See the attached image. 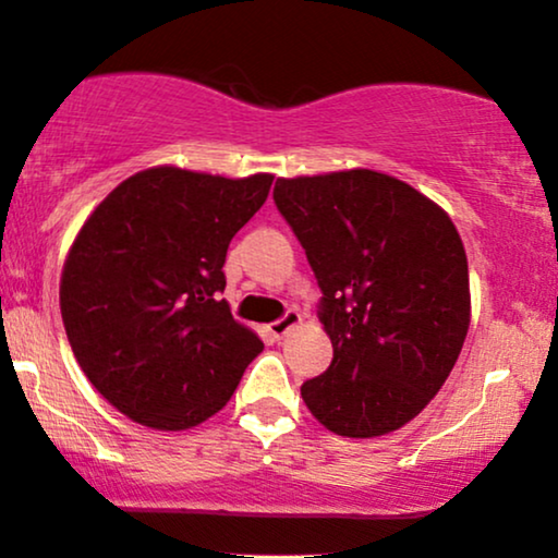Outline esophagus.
Segmentation results:
<instances>
[{
  "label": "esophagus",
  "instance_id": "34e87169",
  "mask_svg": "<svg viewBox=\"0 0 558 558\" xmlns=\"http://www.w3.org/2000/svg\"><path fill=\"white\" fill-rule=\"evenodd\" d=\"M300 319H302V315L296 310H287L284 315H281L279 319H274V323L269 325V330H271V335L274 338H284V335L292 330L294 325H300Z\"/></svg>",
  "mask_w": 558,
  "mask_h": 558
}]
</instances>
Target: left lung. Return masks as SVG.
I'll return each instance as SVG.
<instances>
[{
	"instance_id": "1",
	"label": "left lung",
	"mask_w": 558,
	"mask_h": 558,
	"mask_svg": "<svg viewBox=\"0 0 558 558\" xmlns=\"http://www.w3.org/2000/svg\"><path fill=\"white\" fill-rule=\"evenodd\" d=\"M274 203L315 271L332 363L302 399L340 437L411 422L454 368L470 327V274L445 210L373 170L277 180Z\"/></svg>"
}]
</instances>
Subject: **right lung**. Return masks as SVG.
I'll return each mask as SVG.
<instances>
[{
    "label": "right lung",
    "instance_id": "right-lung-1",
    "mask_svg": "<svg viewBox=\"0 0 558 558\" xmlns=\"http://www.w3.org/2000/svg\"><path fill=\"white\" fill-rule=\"evenodd\" d=\"M271 180L151 167L83 223L60 312L75 361L121 414L151 429H190L226 407L264 350L220 294L228 243Z\"/></svg>",
    "mask_w": 558,
    "mask_h": 558
}]
</instances>
